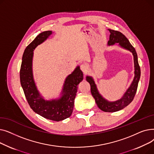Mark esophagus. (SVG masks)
I'll list each match as a JSON object with an SVG mask.
<instances>
[{"mask_svg": "<svg viewBox=\"0 0 154 154\" xmlns=\"http://www.w3.org/2000/svg\"><path fill=\"white\" fill-rule=\"evenodd\" d=\"M80 70H81L84 73H86L88 69V67L87 66V64H85V63L82 64L81 66H80Z\"/></svg>", "mask_w": 154, "mask_h": 154, "instance_id": "esophagus-1", "label": "esophagus"}]
</instances>
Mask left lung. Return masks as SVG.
I'll use <instances>...</instances> for the list:
<instances>
[{
    "mask_svg": "<svg viewBox=\"0 0 154 154\" xmlns=\"http://www.w3.org/2000/svg\"><path fill=\"white\" fill-rule=\"evenodd\" d=\"M109 30L110 32V34L109 40L108 41V45H111L115 44L116 43H119L121 47L131 51L134 55L135 77L133 80V82L122 99L116 102H110L104 99L100 95L97 91V88L96 87L94 80L91 77L87 76L86 79L87 81L91 85V94L98 107L104 112H114L123 109L126 106H127L128 104H130L133 100L137 90V87H138V84L140 77V68L139 65L137 54L135 48L128 41L127 38L122 33H121L120 32L111 29H109Z\"/></svg>",
    "mask_w": 154,
    "mask_h": 154,
    "instance_id": "obj_1",
    "label": "left lung"
}]
</instances>
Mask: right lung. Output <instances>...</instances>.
<instances>
[{
	"label": "right lung",
	"mask_w": 154,
	"mask_h": 154,
	"mask_svg": "<svg viewBox=\"0 0 154 154\" xmlns=\"http://www.w3.org/2000/svg\"><path fill=\"white\" fill-rule=\"evenodd\" d=\"M52 34L48 30L39 34L26 48L22 56L20 80L26 98L30 108L35 113L48 120L60 121L69 117L73 111L79 84L83 80V73L77 67L66 79L62 96L57 100H45L40 95L32 75L33 51Z\"/></svg>",
	"instance_id": "1"
}]
</instances>
